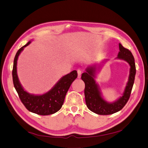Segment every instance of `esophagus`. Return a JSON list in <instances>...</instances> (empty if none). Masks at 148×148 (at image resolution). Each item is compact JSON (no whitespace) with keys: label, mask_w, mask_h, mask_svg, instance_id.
I'll return each mask as SVG.
<instances>
[{"label":"esophagus","mask_w":148,"mask_h":148,"mask_svg":"<svg viewBox=\"0 0 148 148\" xmlns=\"http://www.w3.org/2000/svg\"><path fill=\"white\" fill-rule=\"evenodd\" d=\"M77 77L80 78L81 76H82V70H81V69H77Z\"/></svg>","instance_id":"34e87169"}]
</instances>
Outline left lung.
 <instances>
[{
    "label": "left lung",
    "instance_id": "obj_1",
    "mask_svg": "<svg viewBox=\"0 0 148 148\" xmlns=\"http://www.w3.org/2000/svg\"><path fill=\"white\" fill-rule=\"evenodd\" d=\"M119 53L118 58L126 61L130 65V74L123 95L119 99L112 103H108L104 100L100 94L97 84L94 79L95 68L88 67L86 72L82 74V79L85 85V96L86 106L90 110L99 115H110L120 111L128 102L134 86L136 67L135 59L129 49L124 48L119 43Z\"/></svg>",
    "mask_w": 148,
    "mask_h": 148
}]
</instances>
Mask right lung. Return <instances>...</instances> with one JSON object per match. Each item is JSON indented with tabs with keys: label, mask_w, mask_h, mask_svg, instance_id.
<instances>
[{
	"label": "right lung",
	"mask_w": 148,
	"mask_h": 148,
	"mask_svg": "<svg viewBox=\"0 0 148 148\" xmlns=\"http://www.w3.org/2000/svg\"><path fill=\"white\" fill-rule=\"evenodd\" d=\"M31 42H29L27 44L20 48L14 57L12 71L13 85L20 101L29 111L40 115L53 114L62 108L66 92L72 83L77 77V71H72L71 73L62 77L56 85L46 94L34 95L27 93L23 89L18 81L16 74V63L20 53Z\"/></svg>",
	"instance_id": "1"
}]
</instances>
